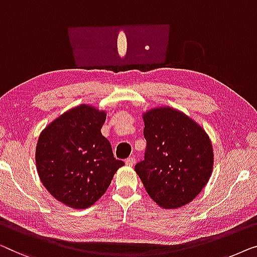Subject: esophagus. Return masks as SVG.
I'll return each instance as SVG.
<instances>
[{"label": "esophagus", "instance_id": "34e87169", "mask_svg": "<svg viewBox=\"0 0 257 257\" xmlns=\"http://www.w3.org/2000/svg\"><path fill=\"white\" fill-rule=\"evenodd\" d=\"M136 162V158L135 157H129L125 160V165L127 166H134V164H135Z\"/></svg>", "mask_w": 257, "mask_h": 257}]
</instances>
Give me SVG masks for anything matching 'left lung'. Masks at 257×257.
Masks as SVG:
<instances>
[{
    "label": "left lung",
    "mask_w": 257,
    "mask_h": 257,
    "mask_svg": "<svg viewBox=\"0 0 257 257\" xmlns=\"http://www.w3.org/2000/svg\"><path fill=\"white\" fill-rule=\"evenodd\" d=\"M142 117L147 153L135 171L157 205L182 207L199 196L212 176L209 136L193 118L170 106L151 108Z\"/></svg>",
    "instance_id": "1"
}]
</instances>
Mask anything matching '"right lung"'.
<instances>
[{
	"instance_id": "obj_1",
	"label": "right lung",
	"mask_w": 257,
	"mask_h": 257,
	"mask_svg": "<svg viewBox=\"0 0 257 257\" xmlns=\"http://www.w3.org/2000/svg\"><path fill=\"white\" fill-rule=\"evenodd\" d=\"M106 116V110L82 103L39 134L35 154L39 179L52 197L71 208L95 204L124 165L101 134Z\"/></svg>"
}]
</instances>
